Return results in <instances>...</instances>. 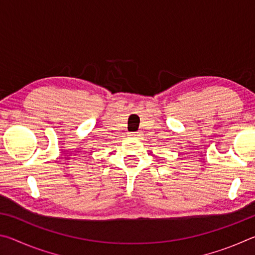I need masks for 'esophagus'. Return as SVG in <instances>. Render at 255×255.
<instances>
[{
	"mask_svg": "<svg viewBox=\"0 0 255 255\" xmlns=\"http://www.w3.org/2000/svg\"><path fill=\"white\" fill-rule=\"evenodd\" d=\"M128 136H130V137H137V136H139V135H138V132H130Z\"/></svg>",
	"mask_w": 255,
	"mask_h": 255,
	"instance_id": "34e87169",
	"label": "esophagus"
}]
</instances>
